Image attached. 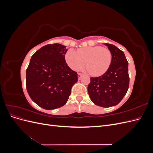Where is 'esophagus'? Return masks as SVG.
<instances>
[{"label":"esophagus","instance_id":"esophagus-1","mask_svg":"<svg viewBox=\"0 0 153 153\" xmlns=\"http://www.w3.org/2000/svg\"><path fill=\"white\" fill-rule=\"evenodd\" d=\"M82 74L81 73H78V78H79V80L80 79V78L82 77Z\"/></svg>","mask_w":153,"mask_h":153}]
</instances>
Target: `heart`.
<instances>
[{"mask_svg": "<svg viewBox=\"0 0 153 153\" xmlns=\"http://www.w3.org/2000/svg\"><path fill=\"white\" fill-rule=\"evenodd\" d=\"M68 65L74 71H78L85 64V71L92 75L98 76L105 73L110 66L112 54L110 50L101 46L78 49L76 52L69 50L65 55Z\"/></svg>", "mask_w": 153, "mask_h": 153, "instance_id": "1", "label": "heart"}]
</instances>
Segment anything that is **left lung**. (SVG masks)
I'll return each instance as SVG.
<instances>
[{"label": "left lung", "instance_id": "obj_1", "mask_svg": "<svg viewBox=\"0 0 153 153\" xmlns=\"http://www.w3.org/2000/svg\"><path fill=\"white\" fill-rule=\"evenodd\" d=\"M112 54L110 66L98 77H91L88 93L95 105L102 107L117 105L128 91L129 77L128 62L122 50L115 46L105 43Z\"/></svg>", "mask_w": 153, "mask_h": 153}]
</instances>
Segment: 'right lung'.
Instances as JSON below:
<instances>
[{
  "instance_id": "add662e5",
  "label": "right lung",
  "mask_w": 153,
  "mask_h": 153,
  "mask_svg": "<svg viewBox=\"0 0 153 153\" xmlns=\"http://www.w3.org/2000/svg\"><path fill=\"white\" fill-rule=\"evenodd\" d=\"M66 46L49 44L32 55L26 71V87L32 100L46 110L65 105L73 85L78 81L77 73L65 60Z\"/></svg>"
}]
</instances>
